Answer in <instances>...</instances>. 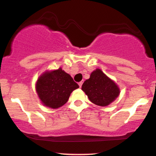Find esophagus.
Wrapping results in <instances>:
<instances>
[{"mask_svg": "<svg viewBox=\"0 0 156 156\" xmlns=\"http://www.w3.org/2000/svg\"><path fill=\"white\" fill-rule=\"evenodd\" d=\"M83 81H80V82H79V83H78V85H79L80 88L82 87V84H83Z\"/></svg>", "mask_w": 156, "mask_h": 156, "instance_id": "esophagus-1", "label": "esophagus"}]
</instances>
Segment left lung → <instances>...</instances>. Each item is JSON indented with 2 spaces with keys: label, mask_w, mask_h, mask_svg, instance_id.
I'll use <instances>...</instances> for the list:
<instances>
[{
  "label": "left lung",
  "mask_w": 156,
  "mask_h": 156,
  "mask_svg": "<svg viewBox=\"0 0 156 156\" xmlns=\"http://www.w3.org/2000/svg\"><path fill=\"white\" fill-rule=\"evenodd\" d=\"M81 89L92 103L103 107L111 104L120 93L117 84L101 69H96L91 73L90 78L84 81Z\"/></svg>",
  "instance_id": "left-lung-1"
}]
</instances>
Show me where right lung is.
Instances as JSON below:
<instances>
[{"instance_id":"right-lung-1","label":"right lung","mask_w":156,"mask_h":156,"mask_svg":"<svg viewBox=\"0 0 156 156\" xmlns=\"http://www.w3.org/2000/svg\"><path fill=\"white\" fill-rule=\"evenodd\" d=\"M78 88V83L61 67L42 73L35 85L36 92L42 105L53 109L65 104L73 91Z\"/></svg>"}]
</instances>
